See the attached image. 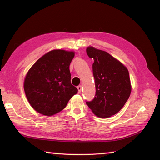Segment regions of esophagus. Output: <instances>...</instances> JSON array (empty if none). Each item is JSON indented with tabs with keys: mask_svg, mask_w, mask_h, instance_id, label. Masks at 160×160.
I'll return each mask as SVG.
<instances>
[{
	"mask_svg": "<svg viewBox=\"0 0 160 160\" xmlns=\"http://www.w3.org/2000/svg\"><path fill=\"white\" fill-rule=\"evenodd\" d=\"M78 92L80 93L81 92V90H82V86L79 85L78 87Z\"/></svg>",
	"mask_w": 160,
	"mask_h": 160,
	"instance_id": "esophagus-1",
	"label": "esophagus"
}]
</instances>
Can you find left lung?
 Returning a JSON list of instances; mask_svg holds the SVG:
<instances>
[{"mask_svg": "<svg viewBox=\"0 0 160 160\" xmlns=\"http://www.w3.org/2000/svg\"><path fill=\"white\" fill-rule=\"evenodd\" d=\"M94 59L93 75L96 94L86 104L97 117L107 118L122 109L131 92V84L127 68L107 51L92 46L86 48Z\"/></svg>", "mask_w": 160, "mask_h": 160, "instance_id": "obj_1", "label": "left lung"}]
</instances>
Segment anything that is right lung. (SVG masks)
I'll return each instance as SVG.
<instances>
[{
    "mask_svg": "<svg viewBox=\"0 0 160 160\" xmlns=\"http://www.w3.org/2000/svg\"><path fill=\"white\" fill-rule=\"evenodd\" d=\"M73 51L54 49L35 62L25 75L24 90L38 113L51 116L61 112L78 89L70 82V63Z\"/></svg>",
    "mask_w": 160,
    "mask_h": 160,
    "instance_id": "add662e5",
    "label": "right lung"
}]
</instances>
